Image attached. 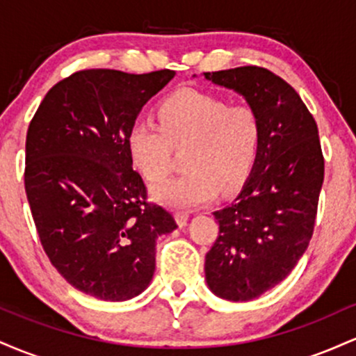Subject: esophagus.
<instances>
[{
    "label": "esophagus",
    "instance_id": "esophagus-1",
    "mask_svg": "<svg viewBox=\"0 0 356 356\" xmlns=\"http://www.w3.org/2000/svg\"><path fill=\"white\" fill-rule=\"evenodd\" d=\"M187 219H189V214L187 212H175V220L181 227H184L187 224Z\"/></svg>",
    "mask_w": 356,
    "mask_h": 356
}]
</instances>
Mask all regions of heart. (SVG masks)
<instances>
[{
	"label": "heart",
	"mask_w": 356,
	"mask_h": 356,
	"mask_svg": "<svg viewBox=\"0 0 356 356\" xmlns=\"http://www.w3.org/2000/svg\"><path fill=\"white\" fill-rule=\"evenodd\" d=\"M159 126L137 118L127 132L134 165L157 182L170 170L174 150H184V172L152 189L155 201L172 209H194L214 201L218 189H239L256 164L261 120L249 105H231L222 97L182 90L161 104Z\"/></svg>",
	"instance_id": "heart-1"
}]
</instances>
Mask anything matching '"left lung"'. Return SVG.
<instances>
[{
  "label": "left lung",
  "instance_id": "obj_1",
  "mask_svg": "<svg viewBox=\"0 0 356 356\" xmlns=\"http://www.w3.org/2000/svg\"><path fill=\"white\" fill-rule=\"evenodd\" d=\"M204 76L243 95L261 120L256 164L238 197L214 212L219 236L204 264L214 295L249 301L281 283L308 248L325 159L316 122L281 76L252 65Z\"/></svg>",
  "mask_w": 356,
  "mask_h": 356
}]
</instances>
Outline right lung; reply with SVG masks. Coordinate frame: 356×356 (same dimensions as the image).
<instances>
[{
  "label": "right lung",
  "mask_w": 356,
  "mask_h": 356,
  "mask_svg": "<svg viewBox=\"0 0 356 356\" xmlns=\"http://www.w3.org/2000/svg\"><path fill=\"white\" fill-rule=\"evenodd\" d=\"M107 68L72 73L48 90L26 134L24 191L51 264L85 295L125 301L155 271V241L177 224L147 201L127 132L174 79Z\"/></svg>",
  "instance_id": "obj_1"
}]
</instances>
